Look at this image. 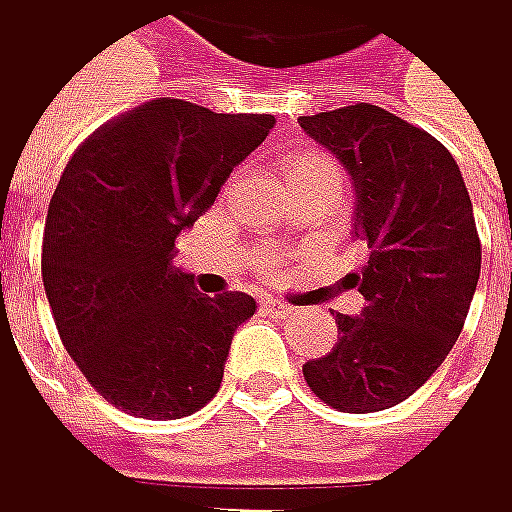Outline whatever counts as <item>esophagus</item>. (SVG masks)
Listing matches in <instances>:
<instances>
[{"label":"esophagus","instance_id":"1","mask_svg":"<svg viewBox=\"0 0 512 512\" xmlns=\"http://www.w3.org/2000/svg\"><path fill=\"white\" fill-rule=\"evenodd\" d=\"M264 312H267V315H273V318H291L297 309H294V306H288V303H282V300H264Z\"/></svg>","mask_w":512,"mask_h":512}]
</instances>
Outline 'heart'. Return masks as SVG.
I'll return each instance as SVG.
<instances>
[{"instance_id": "b5f03b06", "label": "heart", "mask_w": 512, "mask_h": 512, "mask_svg": "<svg viewBox=\"0 0 512 512\" xmlns=\"http://www.w3.org/2000/svg\"><path fill=\"white\" fill-rule=\"evenodd\" d=\"M303 163H324V166H331V163H327V160H324L321 154H303V157H300V160H297L294 166H303ZM270 264H273V258H270Z\"/></svg>"}]
</instances>
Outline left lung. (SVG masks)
<instances>
[{
    "instance_id": "obj_1",
    "label": "left lung",
    "mask_w": 512,
    "mask_h": 512,
    "mask_svg": "<svg viewBox=\"0 0 512 512\" xmlns=\"http://www.w3.org/2000/svg\"><path fill=\"white\" fill-rule=\"evenodd\" d=\"M355 191V239L367 248L352 285L361 315H337V346L303 364L306 385L340 413H376L422 388L455 346L483 248L455 157L379 105L300 118Z\"/></svg>"
}]
</instances>
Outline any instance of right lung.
<instances>
[{
    "label": "right lung",
    "mask_w": 512,
    "mask_h": 512,
    "mask_svg": "<svg viewBox=\"0 0 512 512\" xmlns=\"http://www.w3.org/2000/svg\"><path fill=\"white\" fill-rule=\"evenodd\" d=\"M273 124L166 96L99 127L66 163L45 221V294L66 352L118 410L166 422L218 394L258 306L242 291L200 294L172 267L175 236Z\"/></svg>",
    "instance_id": "1"
}]
</instances>
